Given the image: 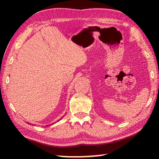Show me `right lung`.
I'll return each mask as SVG.
<instances>
[{
    "label": "right lung",
    "mask_w": 159,
    "mask_h": 159,
    "mask_svg": "<svg viewBox=\"0 0 159 159\" xmlns=\"http://www.w3.org/2000/svg\"><path fill=\"white\" fill-rule=\"evenodd\" d=\"M60 120H61V119H60ZM60 120H58V121H59ZM27 123H28V122H27ZM28 124H30V123H28ZM53 124H55V123H53ZM51 125H52V124H51Z\"/></svg>",
    "instance_id": "right-lung-1"
}]
</instances>
